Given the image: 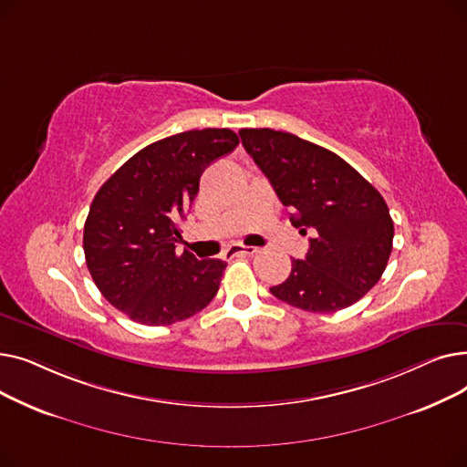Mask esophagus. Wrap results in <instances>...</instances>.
<instances>
[{
  "instance_id": "1",
  "label": "esophagus",
  "mask_w": 467,
  "mask_h": 467,
  "mask_svg": "<svg viewBox=\"0 0 467 467\" xmlns=\"http://www.w3.org/2000/svg\"><path fill=\"white\" fill-rule=\"evenodd\" d=\"M254 254H257V248H254V246H242V244H236V246H233V248L227 250V255H229V257H236V255H254Z\"/></svg>"
}]
</instances>
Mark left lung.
<instances>
[{
  "mask_svg": "<svg viewBox=\"0 0 467 467\" xmlns=\"http://www.w3.org/2000/svg\"><path fill=\"white\" fill-rule=\"evenodd\" d=\"M244 150L275 187L291 223L310 233L305 259L291 261L280 301L306 312H337L358 303L382 276L394 221L382 194L326 147L273 129H242Z\"/></svg>",
  "mask_w": 467,
  "mask_h": 467,
  "instance_id": "obj_1",
  "label": "left lung"
}]
</instances>
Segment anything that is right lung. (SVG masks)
Instances as JSON below:
<instances>
[{
  "label": "right lung",
  "instance_id": "add662e5",
  "mask_svg": "<svg viewBox=\"0 0 467 467\" xmlns=\"http://www.w3.org/2000/svg\"><path fill=\"white\" fill-rule=\"evenodd\" d=\"M236 145L229 129L159 140L96 192L83 233L87 266L102 296L130 320L170 326L215 297L227 263L178 254V221L196 199L202 171Z\"/></svg>",
  "mask_w": 467,
  "mask_h": 467
}]
</instances>
